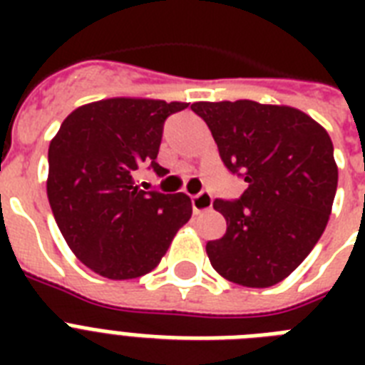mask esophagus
I'll return each mask as SVG.
<instances>
[{
  "label": "esophagus",
  "instance_id": "1",
  "mask_svg": "<svg viewBox=\"0 0 365 365\" xmlns=\"http://www.w3.org/2000/svg\"><path fill=\"white\" fill-rule=\"evenodd\" d=\"M191 205H193V210L199 214V212L210 210L212 208V195L206 193V191H200L199 195H193L191 197Z\"/></svg>",
  "mask_w": 365,
  "mask_h": 365
}]
</instances>
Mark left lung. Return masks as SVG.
<instances>
[{
	"instance_id": "8db88e82",
	"label": "left lung",
	"mask_w": 365,
	"mask_h": 365,
	"mask_svg": "<svg viewBox=\"0 0 365 365\" xmlns=\"http://www.w3.org/2000/svg\"><path fill=\"white\" fill-rule=\"evenodd\" d=\"M220 157L246 182L235 200H214L227 231L206 244L212 267L248 288H269L311 254L328 225L337 165L328 132L303 111L252 100L197 102Z\"/></svg>"
}]
</instances>
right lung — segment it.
Masks as SVG:
<instances>
[{
	"label": "right lung",
	"instance_id": "add662e5",
	"mask_svg": "<svg viewBox=\"0 0 365 365\" xmlns=\"http://www.w3.org/2000/svg\"><path fill=\"white\" fill-rule=\"evenodd\" d=\"M183 102L110 98L71 111L48 145L47 197L81 263L111 280L153 271L191 217L185 193L143 191L134 176L157 163L163 126Z\"/></svg>",
	"mask_w": 365,
	"mask_h": 365
}]
</instances>
